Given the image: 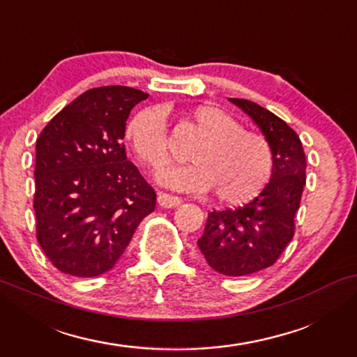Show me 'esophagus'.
Masks as SVG:
<instances>
[{"label": "esophagus", "mask_w": 357, "mask_h": 357, "mask_svg": "<svg viewBox=\"0 0 357 357\" xmlns=\"http://www.w3.org/2000/svg\"><path fill=\"white\" fill-rule=\"evenodd\" d=\"M158 203L162 208H175L182 203V198L175 197V195H169V193H159Z\"/></svg>", "instance_id": "obj_1"}]
</instances>
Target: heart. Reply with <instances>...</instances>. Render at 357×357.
Masks as SVG:
<instances>
[{"label": "heart", "mask_w": 357, "mask_h": 357, "mask_svg": "<svg viewBox=\"0 0 357 357\" xmlns=\"http://www.w3.org/2000/svg\"><path fill=\"white\" fill-rule=\"evenodd\" d=\"M185 123L199 138L188 153L193 164L162 172L160 182L193 193L213 188L214 198L224 204H243L261 193L275 169V155L265 136L243 130L234 116L214 105L188 110ZM125 136L136 158L154 172L172 162L174 151L160 107H148L131 116Z\"/></svg>", "instance_id": "b5f03b06"}]
</instances>
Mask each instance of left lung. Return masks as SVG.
<instances>
[{"label":"left lung","instance_id":"8db88e82","mask_svg":"<svg viewBox=\"0 0 357 357\" xmlns=\"http://www.w3.org/2000/svg\"><path fill=\"white\" fill-rule=\"evenodd\" d=\"M260 126L275 155L270 183L236 209L208 213L198 247L214 271L245 276L275 265L294 237V218L305 187V153L284 120L245 99H229Z\"/></svg>","mask_w":357,"mask_h":357}]
</instances>
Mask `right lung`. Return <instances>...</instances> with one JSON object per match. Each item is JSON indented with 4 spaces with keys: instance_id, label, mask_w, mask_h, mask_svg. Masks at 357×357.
Here are the masks:
<instances>
[{
    "instance_id": "add662e5",
    "label": "right lung",
    "mask_w": 357,
    "mask_h": 357,
    "mask_svg": "<svg viewBox=\"0 0 357 357\" xmlns=\"http://www.w3.org/2000/svg\"><path fill=\"white\" fill-rule=\"evenodd\" d=\"M148 99L126 86L86 91L42 130L36 144V236L58 271L94 278L114 268L155 192L126 159L131 109Z\"/></svg>"
}]
</instances>
